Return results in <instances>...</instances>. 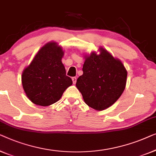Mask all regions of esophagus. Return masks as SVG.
I'll list each match as a JSON object with an SVG mask.
<instances>
[{"label":"esophagus","instance_id":"obj_1","mask_svg":"<svg viewBox=\"0 0 156 156\" xmlns=\"http://www.w3.org/2000/svg\"><path fill=\"white\" fill-rule=\"evenodd\" d=\"M76 80H77V78H76V77H73V78H72V80H73V84H76Z\"/></svg>","mask_w":156,"mask_h":156}]
</instances>
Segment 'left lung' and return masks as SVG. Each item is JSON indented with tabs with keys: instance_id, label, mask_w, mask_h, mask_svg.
<instances>
[{
	"instance_id": "1",
	"label": "left lung",
	"mask_w": 156,
	"mask_h": 156,
	"mask_svg": "<svg viewBox=\"0 0 156 156\" xmlns=\"http://www.w3.org/2000/svg\"><path fill=\"white\" fill-rule=\"evenodd\" d=\"M100 54L84 56L83 74L77 79L76 87L85 104L102 111L112 106L124 92L127 71L119 58L100 47Z\"/></svg>"
}]
</instances>
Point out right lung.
Instances as JSON below:
<instances>
[{
    "label": "right lung",
    "mask_w": 156,
    "mask_h": 156,
    "mask_svg": "<svg viewBox=\"0 0 156 156\" xmlns=\"http://www.w3.org/2000/svg\"><path fill=\"white\" fill-rule=\"evenodd\" d=\"M64 51L56 41H49L39 50L22 74L24 91L30 101L39 106H49L60 100L73 84L66 75L61 59Z\"/></svg>",
    "instance_id": "1"
}]
</instances>
